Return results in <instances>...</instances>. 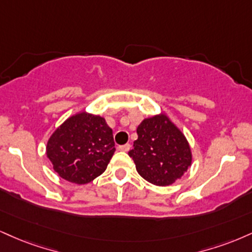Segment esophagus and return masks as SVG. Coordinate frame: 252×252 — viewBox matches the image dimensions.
Returning a JSON list of instances; mask_svg holds the SVG:
<instances>
[{
	"mask_svg": "<svg viewBox=\"0 0 252 252\" xmlns=\"http://www.w3.org/2000/svg\"><path fill=\"white\" fill-rule=\"evenodd\" d=\"M130 148H131V145H130L129 143H126V144H124V145H118L117 149L120 150V151H129Z\"/></svg>",
	"mask_w": 252,
	"mask_h": 252,
	"instance_id": "34e87169",
	"label": "esophagus"
}]
</instances>
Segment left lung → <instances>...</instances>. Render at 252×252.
Segmentation results:
<instances>
[{"label": "left lung", "mask_w": 252, "mask_h": 252, "mask_svg": "<svg viewBox=\"0 0 252 252\" xmlns=\"http://www.w3.org/2000/svg\"><path fill=\"white\" fill-rule=\"evenodd\" d=\"M129 156L145 181L158 187L175 183L191 165L192 155L186 136L165 114L144 118Z\"/></svg>", "instance_id": "left-lung-1"}]
</instances>
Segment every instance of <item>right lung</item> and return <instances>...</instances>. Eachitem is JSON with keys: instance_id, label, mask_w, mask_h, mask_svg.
Returning a JSON list of instances; mask_svg holds the SVG:
<instances>
[{"instance_id": "obj_1", "label": "right lung", "mask_w": 252, "mask_h": 252, "mask_svg": "<svg viewBox=\"0 0 252 252\" xmlns=\"http://www.w3.org/2000/svg\"><path fill=\"white\" fill-rule=\"evenodd\" d=\"M115 150L113 130L104 118L86 111L64 121L47 143L54 170L75 184H87L102 175Z\"/></svg>"}]
</instances>
